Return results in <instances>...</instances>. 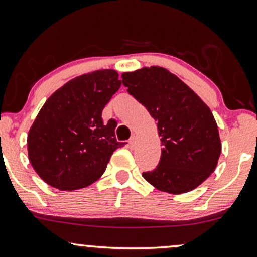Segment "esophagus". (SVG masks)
<instances>
[{"label": "esophagus", "mask_w": 257, "mask_h": 257, "mask_svg": "<svg viewBox=\"0 0 257 257\" xmlns=\"http://www.w3.org/2000/svg\"><path fill=\"white\" fill-rule=\"evenodd\" d=\"M135 144H136V138H135L134 135H133L132 138H131V140H129V145H131V147H134Z\"/></svg>", "instance_id": "34e87169"}]
</instances>
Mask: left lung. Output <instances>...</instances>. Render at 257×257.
<instances>
[{
    "label": "left lung",
    "mask_w": 257,
    "mask_h": 257,
    "mask_svg": "<svg viewBox=\"0 0 257 257\" xmlns=\"http://www.w3.org/2000/svg\"><path fill=\"white\" fill-rule=\"evenodd\" d=\"M128 92L158 121L161 157L142 177L164 192H188L206 180L218 162V126L205 103L164 67L122 74Z\"/></svg>",
    "instance_id": "1"
}]
</instances>
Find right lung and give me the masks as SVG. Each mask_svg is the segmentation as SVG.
Returning <instances> with one entry per match:
<instances>
[{"mask_svg":"<svg viewBox=\"0 0 257 257\" xmlns=\"http://www.w3.org/2000/svg\"><path fill=\"white\" fill-rule=\"evenodd\" d=\"M122 82L113 70L70 80L45 102L28 133V157L35 172L61 191L83 188L104 173L116 149V123L102 111Z\"/></svg>","mask_w":257,"mask_h":257,"instance_id":"right-lung-1","label":"right lung"}]
</instances>
